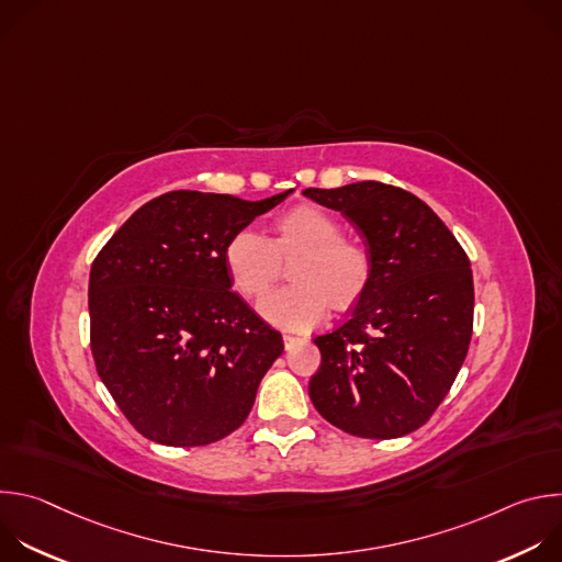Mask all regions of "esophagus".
<instances>
[{
	"mask_svg": "<svg viewBox=\"0 0 562 562\" xmlns=\"http://www.w3.org/2000/svg\"><path fill=\"white\" fill-rule=\"evenodd\" d=\"M282 340H284V347H286V349H291V347H295V345H297L302 338H297V336H291V334H284V336H282Z\"/></svg>",
	"mask_w": 562,
	"mask_h": 562,
	"instance_id": "1",
	"label": "esophagus"
}]
</instances>
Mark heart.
<instances>
[{"label": "heart", "instance_id": "obj_1", "mask_svg": "<svg viewBox=\"0 0 562 562\" xmlns=\"http://www.w3.org/2000/svg\"><path fill=\"white\" fill-rule=\"evenodd\" d=\"M291 265V286L271 291L258 311L271 325L293 331L317 327L329 306H353L371 282V254L358 239L345 237L340 222L319 206H297L280 215L273 237L243 228L228 237L224 267L233 289L245 297H260Z\"/></svg>", "mask_w": 562, "mask_h": 562}]
</instances>
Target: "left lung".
Returning a JSON list of instances; mask_svg holds the SVG:
<instances>
[{
	"mask_svg": "<svg viewBox=\"0 0 562 562\" xmlns=\"http://www.w3.org/2000/svg\"><path fill=\"white\" fill-rule=\"evenodd\" d=\"M302 193L347 215L373 265L353 313L313 340L323 362L308 382L311 403L351 436H407L431 418L464 362L473 329L469 258L405 189L369 180Z\"/></svg>",
	"mask_w": 562,
	"mask_h": 562,
	"instance_id": "8db88e82",
	"label": "left lung"
}]
</instances>
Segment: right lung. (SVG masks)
I'll return each instance as SVG.
<instances>
[{
	"mask_svg": "<svg viewBox=\"0 0 562 562\" xmlns=\"http://www.w3.org/2000/svg\"><path fill=\"white\" fill-rule=\"evenodd\" d=\"M171 191L139 206L91 267V351L126 420L148 440L202 447L243 425L284 351L224 267L228 237L280 204Z\"/></svg>",
	"mask_w": 562,
	"mask_h": 562,
	"instance_id": "1",
	"label": "right lung"
}]
</instances>
